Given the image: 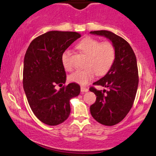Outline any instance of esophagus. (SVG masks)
Returning <instances> with one entry per match:
<instances>
[{
	"instance_id": "1",
	"label": "esophagus",
	"mask_w": 156,
	"mask_h": 156,
	"mask_svg": "<svg viewBox=\"0 0 156 156\" xmlns=\"http://www.w3.org/2000/svg\"><path fill=\"white\" fill-rule=\"evenodd\" d=\"M80 91H81V92H87V91H89V89H88L87 88L84 87V86H81V87H80Z\"/></svg>"
}]
</instances>
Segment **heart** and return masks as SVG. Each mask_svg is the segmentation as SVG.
I'll use <instances>...</instances> for the list:
<instances>
[{"label":"heart","instance_id":"1","mask_svg":"<svg viewBox=\"0 0 156 156\" xmlns=\"http://www.w3.org/2000/svg\"><path fill=\"white\" fill-rule=\"evenodd\" d=\"M77 48L86 55V59L84 62L85 68L76 71L69 76V80L73 83L86 85L94 78L96 74L99 76L105 75L115 62V46L109 41L100 42L93 37H86L77 44ZM70 59V52L68 51L64 52L62 61L67 71L73 70V68Z\"/></svg>","mask_w":156,"mask_h":156}]
</instances>
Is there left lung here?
<instances>
[{"label": "left lung", "instance_id": "8db88e82", "mask_svg": "<svg viewBox=\"0 0 156 156\" xmlns=\"http://www.w3.org/2000/svg\"><path fill=\"white\" fill-rule=\"evenodd\" d=\"M102 35L112 41L116 51L115 62L108 73L93 83L108 90L89 88L97 96L96 102L90 107L91 115L105 126H114L126 116L134 104L139 83L136 58L132 48L123 37L108 30L90 32Z\"/></svg>", "mask_w": 156, "mask_h": 156}]
</instances>
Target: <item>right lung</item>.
Returning a JSON list of instances; mask_svg holds the SVG:
<instances>
[{
    "mask_svg": "<svg viewBox=\"0 0 156 156\" xmlns=\"http://www.w3.org/2000/svg\"><path fill=\"white\" fill-rule=\"evenodd\" d=\"M80 37L76 32H47L33 39L24 55V92L32 111L45 124L57 126L67 120L70 99L79 95L80 87L76 83L61 87L66 80L62 57Z\"/></svg>",
    "mask_w": 156,
    "mask_h": 156,
    "instance_id": "obj_1",
    "label": "right lung"
}]
</instances>
